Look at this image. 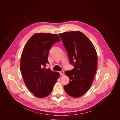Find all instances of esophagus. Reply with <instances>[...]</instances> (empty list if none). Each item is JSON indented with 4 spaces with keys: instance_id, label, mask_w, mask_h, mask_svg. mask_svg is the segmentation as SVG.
Instances as JSON below:
<instances>
[{
    "instance_id": "esophagus-1",
    "label": "esophagus",
    "mask_w": 120,
    "mask_h": 120,
    "mask_svg": "<svg viewBox=\"0 0 120 120\" xmlns=\"http://www.w3.org/2000/svg\"><path fill=\"white\" fill-rule=\"evenodd\" d=\"M59 73H60V75H64V71H60V72H59Z\"/></svg>"
}]
</instances>
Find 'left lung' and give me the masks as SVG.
Segmentation results:
<instances>
[{
    "instance_id": "8db88e82",
    "label": "left lung",
    "mask_w": 120,
    "mask_h": 120,
    "mask_svg": "<svg viewBox=\"0 0 120 120\" xmlns=\"http://www.w3.org/2000/svg\"><path fill=\"white\" fill-rule=\"evenodd\" d=\"M59 36L70 64L74 66L65 72L70 82L64 85V89L69 95L79 97L90 89L94 79L97 66L96 50L89 38L80 31L65 32Z\"/></svg>"
}]
</instances>
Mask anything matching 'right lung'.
<instances>
[{"instance_id": "add662e5", "label": "right lung", "mask_w": 120, "mask_h": 120, "mask_svg": "<svg viewBox=\"0 0 120 120\" xmlns=\"http://www.w3.org/2000/svg\"><path fill=\"white\" fill-rule=\"evenodd\" d=\"M60 39L56 34L38 33L26 44L21 57L20 70L28 89L36 97L44 98L52 92L59 74L45 68L49 64L50 49Z\"/></svg>"}]
</instances>
